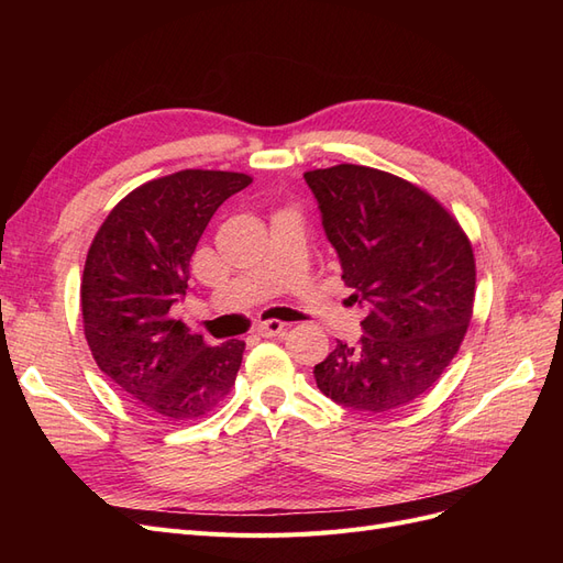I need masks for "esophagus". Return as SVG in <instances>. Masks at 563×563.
Here are the masks:
<instances>
[{"instance_id": "esophagus-1", "label": "esophagus", "mask_w": 563, "mask_h": 563, "mask_svg": "<svg viewBox=\"0 0 563 563\" xmlns=\"http://www.w3.org/2000/svg\"><path fill=\"white\" fill-rule=\"evenodd\" d=\"M286 331V323L279 319H269V321H261L258 327H255V333L263 335V338H275L282 335Z\"/></svg>"}]
</instances>
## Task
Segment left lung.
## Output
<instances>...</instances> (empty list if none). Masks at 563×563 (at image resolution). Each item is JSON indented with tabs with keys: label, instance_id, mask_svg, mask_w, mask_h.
Masks as SVG:
<instances>
[{
	"label": "left lung",
	"instance_id": "obj_1",
	"mask_svg": "<svg viewBox=\"0 0 563 563\" xmlns=\"http://www.w3.org/2000/svg\"><path fill=\"white\" fill-rule=\"evenodd\" d=\"M352 298L368 305L364 335L314 366L335 404L387 413L424 395L467 333L476 267L467 234L418 185L338 164L305 174Z\"/></svg>",
	"mask_w": 563,
	"mask_h": 563
}]
</instances>
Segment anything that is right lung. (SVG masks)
Here are the masks:
<instances>
[{"mask_svg":"<svg viewBox=\"0 0 563 563\" xmlns=\"http://www.w3.org/2000/svg\"><path fill=\"white\" fill-rule=\"evenodd\" d=\"M251 180L203 168L155 178L119 201L93 236L81 275L84 335L98 368L152 416H207L236 380L244 340L207 345L172 305L185 296L211 216Z\"/></svg>","mask_w":563,"mask_h":563,"instance_id":"add662e5","label":"right lung"}]
</instances>
